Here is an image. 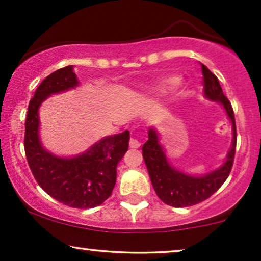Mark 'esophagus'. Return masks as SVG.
<instances>
[{"mask_svg": "<svg viewBox=\"0 0 261 261\" xmlns=\"http://www.w3.org/2000/svg\"><path fill=\"white\" fill-rule=\"evenodd\" d=\"M140 141L138 140L137 138H132L130 139V141H129V146H130V148H139L140 147Z\"/></svg>", "mask_w": 261, "mask_h": 261, "instance_id": "obj_1", "label": "esophagus"}]
</instances>
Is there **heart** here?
<instances>
[{
    "mask_svg": "<svg viewBox=\"0 0 261 261\" xmlns=\"http://www.w3.org/2000/svg\"><path fill=\"white\" fill-rule=\"evenodd\" d=\"M178 82H179V78H177V77H170V78H166L165 81L163 82L162 83V85L164 88H166V87H173V85H176Z\"/></svg>",
    "mask_w": 261,
    "mask_h": 261,
    "instance_id": "1",
    "label": "heart"
}]
</instances>
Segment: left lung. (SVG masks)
<instances>
[{
	"mask_svg": "<svg viewBox=\"0 0 261 261\" xmlns=\"http://www.w3.org/2000/svg\"><path fill=\"white\" fill-rule=\"evenodd\" d=\"M204 95L208 99L223 106L228 117L233 123V145L228 152L226 162L220 169L205 176L195 177L173 169L167 162L165 152L159 144V138L153 128L148 130V140L142 146V156L147 166L149 178L158 197L167 205L183 208L205 201L219 190L229 176L233 167L237 148V126L230 102L224 96L217 77L208 67L201 64Z\"/></svg>",
	"mask_w": 261,
	"mask_h": 261,
	"instance_id": "obj_1",
	"label": "left lung"
}]
</instances>
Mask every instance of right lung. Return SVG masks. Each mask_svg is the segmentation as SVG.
<instances>
[{"label":"right lung","mask_w":261,"mask_h":261,"mask_svg":"<svg viewBox=\"0 0 261 261\" xmlns=\"http://www.w3.org/2000/svg\"><path fill=\"white\" fill-rule=\"evenodd\" d=\"M78 85L72 65L49 74L37 88L28 105L24 123V153L42 190L71 208L101 205L112 195L116 166L128 149L129 130L107 137L73 158H60L44 149L39 139V107L52 94Z\"/></svg>","instance_id":"obj_1"}]
</instances>
